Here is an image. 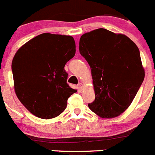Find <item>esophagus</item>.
<instances>
[{
	"mask_svg": "<svg viewBox=\"0 0 155 155\" xmlns=\"http://www.w3.org/2000/svg\"><path fill=\"white\" fill-rule=\"evenodd\" d=\"M78 87H79L80 90H82L83 88H84V84H83L82 83H79V84H78Z\"/></svg>",
	"mask_w": 155,
	"mask_h": 155,
	"instance_id": "esophagus-1",
	"label": "esophagus"
}]
</instances>
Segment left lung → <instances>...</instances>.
<instances>
[{
    "label": "left lung",
    "instance_id": "left-lung-1",
    "mask_svg": "<svg viewBox=\"0 0 155 155\" xmlns=\"http://www.w3.org/2000/svg\"><path fill=\"white\" fill-rule=\"evenodd\" d=\"M79 50L93 78L95 100L90 109L102 118L120 115L145 78L138 47L125 35L98 28L81 37Z\"/></svg>",
    "mask_w": 155,
    "mask_h": 155
}]
</instances>
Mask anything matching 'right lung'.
<instances>
[{
  "label": "right lung",
  "mask_w": 155,
  "mask_h": 155,
  "mask_svg": "<svg viewBox=\"0 0 155 155\" xmlns=\"http://www.w3.org/2000/svg\"><path fill=\"white\" fill-rule=\"evenodd\" d=\"M75 51L72 37L50 33L38 35L17 50L12 62L15 93L32 114L51 119L65 111L77 92L67 84L64 69Z\"/></svg>",
  "instance_id": "obj_1"
}]
</instances>
